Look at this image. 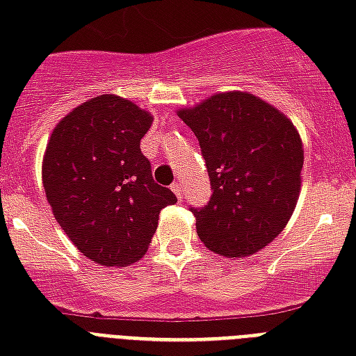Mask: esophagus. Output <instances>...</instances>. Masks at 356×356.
Wrapping results in <instances>:
<instances>
[{
  "label": "esophagus",
  "instance_id": "esophagus-1",
  "mask_svg": "<svg viewBox=\"0 0 356 356\" xmlns=\"http://www.w3.org/2000/svg\"><path fill=\"white\" fill-rule=\"evenodd\" d=\"M172 190H173V192H175V195H177L179 200L183 197V184H181V183L172 184Z\"/></svg>",
  "mask_w": 356,
  "mask_h": 356
}]
</instances>
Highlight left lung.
I'll return each mask as SVG.
<instances>
[{
	"instance_id": "8db88e82",
	"label": "left lung",
	"mask_w": 356,
	"mask_h": 356,
	"mask_svg": "<svg viewBox=\"0 0 356 356\" xmlns=\"http://www.w3.org/2000/svg\"><path fill=\"white\" fill-rule=\"evenodd\" d=\"M200 140L212 195L190 211L197 236L223 257H249L279 236L298 203L303 144L293 123L253 94H216L179 111Z\"/></svg>"
}]
</instances>
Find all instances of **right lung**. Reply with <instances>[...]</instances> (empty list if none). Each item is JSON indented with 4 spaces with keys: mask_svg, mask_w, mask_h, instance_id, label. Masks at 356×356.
<instances>
[{
    "mask_svg": "<svg viewBox=\"0 0 356 356\" xmlns=\"http://www.w3.org/2000/svg\"><path fill=\"white\" fill-rule=\"evenodd\" d=\"M151 122L129 99L103 94L64 116L47 142L42 181L55 220L97 264L142 259L161 211L177 203L140 151Z\"/></svg>",
    "mask_w": 356,
    "mask_h": 356,
    "instance_id": "obj_1",
    "label": "right lung"
}]
</instances>
